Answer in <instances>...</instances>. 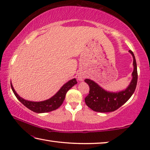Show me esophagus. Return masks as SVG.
Segmentation results:
<instances>
[{
    "label": "esophagus",
    "mask_w": 150,
    "mask_h": 150,
    "mask_svg": "<svg viewBox=\"0 0 150 150\" xmlns=\"http://www.w3.org/2000/svg\"><path fill=\"white\" fill-rule=\"evenodd\" d=\"M78 78H79V80H80V81H82L83 79L82 75H79V77Z\"/></svg>",
    "instance_id": "obj_1"
}]
</instances>
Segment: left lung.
Segmentation results:
<instances>
[{
    "instance_id": "1",
    "label": "left lung",
    "mask_w": 150,
    "mask_h": 150,
    "mask_svg": "<svg viewBox=\"0 0 150 150\" xmlns=\"http://www.w3.org/2000/svg\"><path fill=\"white\" fill-rule=\"evenodd\" d=\"M129 52L133 57L134 71L132 79L126 90L118 93L107 92L93 81L88 79L85 80L89 86V93L85 97V101L86 105L93 110L99 112H113L122 106L133 95L138 81V71L135 56L131 50Z\"/></svg>"
}]
</instances>
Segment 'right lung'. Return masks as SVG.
<instances>
[{"mask_svg": "<svg viewBox=\"0 0 150 150\" xmlns=\"http://www.w3.org/2000/svg\"><path fill=\"white\" fill-rule=\"evenodd\" d=\"M77 80L75 79L68 81L67 83L63 86L60 88L59 91L55 94L54 96H53L52 98H49L46 100L41 101V102H32V101L26 100L20 97L16 93V91L14 89L13 86L11 82V85L12 90L13 91L15 96L18 99L20 103H22L26 107L29 108L30 110L37 113H44L48 112L53 111L56 110L59 106L62 105V103L65 98L66 93L69 91L73 86L77 84Z\"/></svg>", "mask_w": 150, "mask_h": 150, "instance_id": "right-lung-1", "label": "right lung"}]
</instances>
